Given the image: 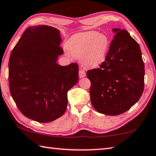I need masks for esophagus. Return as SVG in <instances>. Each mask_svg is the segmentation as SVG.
<instances>
[{
    "mask_svg": "<svg viewBox=\"0 0 156 156\" xmlns=\"http://www.w3.org/2000/svg\"><path fill=\"white\" fill-rule=\"evenodd\" d=\"M86 76V73L83 70H79V78H83Z\"/></svg>",
    "mask_w": 156,
    "mask_h": 156,
    "instance_id": "34e87169",
    "label": "esophagus"
}]
</instances>
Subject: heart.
Instances as JSON below:
<instances>
[{"label":"heart","mask_w":156,"mask_h":156,"mask_svg":"<svg viewBox=\"0 0 156 156\" xmlns=\"http://www.w3.org/2000/svg\"><path fill=\"white\" fill-rule=\"evenodd\" d=\"M66 47L73 57L81 59L84 67L94 69L105 62L109 47V39L104 34L87 31L73 37Z\"/></svg>","instance_id":"heart-1"}]
</instances>
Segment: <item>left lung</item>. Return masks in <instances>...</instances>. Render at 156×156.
Wrapping results in <instances>:
<instances>
[{
  "label": "left lung",
  "mask_w": 156,
  "mask_h": 156,
  "mask_svg": "<svg viewBox=\"0 0 156 156\" xmlns=\"http://www.w3.org/2000/svg\"><path fill=\"white\" fill-rule=\"evenodd\" d=\"M105 61L88 70L90 98L95 110L108 115L126 112L140 99L144 90L145 66L140 46L125 30L113 28Z\"/></svg>",
  "instance_id": "8db88e82"
}]
</instances>
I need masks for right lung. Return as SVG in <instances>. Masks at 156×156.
<instances>
[{"mask_svg":"<svg viewBox=\"0 0 156 156\" xmlns=\"http://www.w3.org/2000/svg\"><path fill=\"white\" fill-rule=\"evenodd\" d=\"M60 30L46 25L30 26L14 47L9 62L11 96L23 115L40 123L65 112L69 90L77 83V64L60 66Z\"/></svg>","mask_w":156,"mask_h":156,"instance_id":"1","label":"right lung"}]
</instances>
